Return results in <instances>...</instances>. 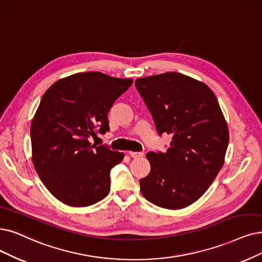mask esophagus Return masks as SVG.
I'll list each match as a JSON object with an SVG mask.
<instances>
[{
    "mask_svg": "<svg viewBox=\"0 0 262 262\" xmlns=\"http://www.w3.org/2000/svg\"><path fill=\"white\" fill-rule=\"evenodd\" d=\"M129 155L132 157V158H140L144 154L141 151H129Z\"/></svg>",
    "mask_w": 262,
    "mask_h": 262,
    "instance_id": "obj_1",
    "label": "esophagus"
}]
</instances>
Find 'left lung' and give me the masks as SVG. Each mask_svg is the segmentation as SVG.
<instances>
[{
    "instance_id": "8db88e82",
    "label": "left lung",
    "mask_w": 262,
    "mask_h": 262,
    "mask_svg": "<svg viewBox=\"0 0 262 262\" xmlns=\"http://www.w3.org/2000/svg\"><path fill=\"white\" fill-rule=\"evenodd\" d=\"M135 86L158 133L172 135L165 152L150 151L149 174L140 180L145 199L167 210L189 206L207 190L225 162L229 130L204 82L167 72L138 78Z\"/></svg>"
}]
</instances>
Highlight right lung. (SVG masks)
Wrapping results in <instances>:
<instances>
[{"label":"right lung","mask_w":262,"mask_h":262,"mask_svg":"<svg viewBox=\"0 0 262 262\" xmlns=\"http://www.w3.org/2000/svg\"><path fill=\"white\" fill-rule=\"evenodd\" d=\"M133 82L101 72L76 73L47 89L31 122L32 162L40 181L62 203L83 207L110 192V172L123 152L91 145L110 130L107 114Z\"/></svg>","instance_id":"right-lung-1"}]
</instances>
